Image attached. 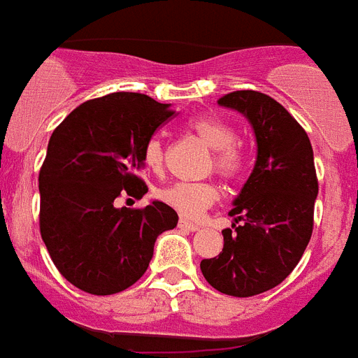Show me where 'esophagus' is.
Here are the masks:
<instances>
[{"mask_svg":"<svg viewBox=\"0 0 358 358\" xmlns=\"http://www.w3.org/2000/svg\"><path fill=\"white\" fill-rule=\"evenodd\" d=\"M179 229H182V231H190V233H194V231H197L199 229V225L197 224H192V222H188V220H179Z\"/></svg>","mask_w":358,"mask_h":358,"instance_id":"34e87169","label":"esophagus"}]
</instances>
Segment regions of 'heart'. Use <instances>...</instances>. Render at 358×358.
<instances>
[{
    "label": "heart",
    "mask_w": 358,
    "mask_h": 358,
    "mask_svg": "<svg viewBox=\"0 0 358 358\" xmlns=\"http://www.w3.org/2000/svg\"><path fill=\"white\" fill-rule=\"evenodd\" d=\"M188 129L213 148L210 168L225 181H236L245 166V157L242 145L236 142V131L225 120L216 116H196L188 122ZM145 168L155 173H161L164 168L166 150L161 138H150L142 153ZM157 197L164 205L173 208L182 218H199L207 208H210L218 199V188L210 181H179L161 188Z\"/></svg>",
    "instance_id": "obj_1"
}]
</instances>
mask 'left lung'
<instances>
[{
  "label": "left lung",
  "instance_id": "8db88e82",
  "mask_svg": "<svg viewBox=\"0 0 358 358\" xmlns=\"http://www.w3.org/2000/svg\"><path fill=\"white\" fill-rule=\"evenodd\" d=\"M250 120L257 162L234 199L233 229L224 250L201 260L203 277L218 292L251 297L281 285L301 260L314 227L318 177L313 145L281 103L257 90H236L218 99Z\"/></svg>",
  "mask_w": 358,
  "mask_h": 358
}]
</instances>
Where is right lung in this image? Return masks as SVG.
I'll use <instances>...</instances> for the list:
<instances>
[{
  "mask_svg": "<svg viewBox=\"0 0 358 358\" xmlns=\"http://www.w3.org/2000/svg\"><path fill=\"white\" fill-rule=\"evenodd\" d=\"M176 116L138 92H114L73 108L51 134L38 173L40 234L66 281L110 296L133 287L153 257L157 236L177 225L162 201L116 207L140 197L144 145Z\"/></svg>",
  "mask_w": 358,
  "mask_h": 358,
  "instance_id": "obj_1",
  "label": "right lung"
}]
</instances>
